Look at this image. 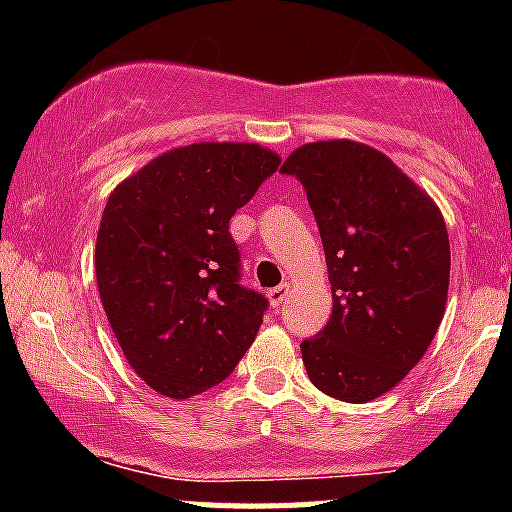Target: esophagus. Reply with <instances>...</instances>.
Instances as JSON below:
<instances>
[{
    "instance_id": "esophagus-1",
    "label": "esophagus",
    "mask_w": 512,
    "mask_h": 512,
    "mask_svg": "<svg viewBox=\"0 0 512 512\" xmlns=\"http://www.w3.org/2000/svg\"><path fill=\"white\" fill-rule=\"evenodd\" d=\"M287 294H289V285H280V287H272L270 292H267V299H270L272 307H280V304L287 299Z\"/></svg>"
}]
</instances>
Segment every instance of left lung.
<instances>
[{"label": "left lung", "mask_w": 512, "mask_h": 512, "mask_svg": "<svg viewBox=\"0 0 512 512\" xmlns=\"http://www.w3.org/2000/svg\"><path fill=\"white\" fill-rule=\"evenodd\" d=\"M280 173L307 190L332 282L327 327L299 344L309 381L349 404L379 399L421 361L446 312L441 210L389 156L347 138L304 143Z\"/></svg>", "instance_id": "1"}]
</instances>
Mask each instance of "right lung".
Wrapping results in <instances>:
<instances>
[{
    "instance_id": "obj_1",
    "label": "right lung",
    "mask_w": 512,
    "mask_h": 512,
    "mask_svg": "<svg viewBox=\"0 0 512 512\" xmlns=\"http://www.w3.org/2000/svg\"><path fill=\"white\" fill-rule=\"evenodd\" d=\"M277 165L257 143H190L108 195L98 294L128 364L168 399L225 381L260 332L267 299L240 285L230 218Z\"/></svg>"
}]
</instances>
